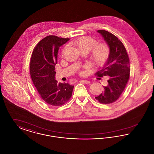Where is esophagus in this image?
Segmentation results:
<instances>
[{"label": "esophagus", "instance_id": "34e87169", "mask_svg": "<svg viewBox=\"0 0 154 154\" xmlns=\"http://www.w3.org/2000/svg\"><path fill=\"white\" fill-rule=\"evenodd\" d=\"M80 82L85 83V84H90V81H89L87 80H81Z\"/></svg>", "mask_w": 154, "mask_h": 154}]
</instances>
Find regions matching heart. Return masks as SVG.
Instances as JSON below:
<instances>
[{"label":"heart","mask_w":154,"mask_h":154,"mask_svg":"<svg viewBox=\"0 0 154 154\" xmlns=\"http://www.w3.org/2000/svg\"><path fill=\"white\" fill-rule=\"evenodd\" d=\"M74 44L80 51L89 52L90 59L96 65H103L110 55V48L108 45L104 43H97V41L91 37L84 36L78 38ZM67 46H65L63 51Z\"/></svg>","instance_id":"heart-1"}]
</instances>
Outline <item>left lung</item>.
I'll return each mask as SVG.
<instances>
[{
    "label": "left lung",
    "mask_w": 154,
    "mask_h": 154,
    "mask_svg": "<svg viewBox=\"0 0 154 154\" xmlns=\"http://www.w3.org/2000/svg\"><path fill=\"white\" fill-rule=\"evenodd\" d=\"M97 32L109 45L110 55L102 69L96 73L99 77L107 75L109 79L108 84L103 87V92L95 99L100 103L110 104L119 97L129 79V59L124 44L117 37L104 30Z\"/></svg>",
    "instance_id": "8db88e82"
}]
</instances>
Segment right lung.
I'll return each mask as SVG.
<instances>
[{
  "label": "right lung",
  "mask_w": 154,
  "mask_h": 154,
  "mask_svg": "<svg viewBox=\"0 0 154 154\" xmlns=\"http://www.w3.org/2000/svg\"><path fill=\"white\" fill-rule=\"evenodd\" d=\"M50 35L40 40L34 48L30 61V73L38 93L45 102L60 106L69 100L74 86L58 83L55 79L59 47L69 40Z\"/></svg>",
  "instance_id": "right-lung-1"
}]
</instances>
